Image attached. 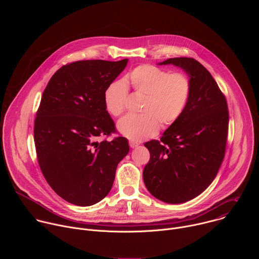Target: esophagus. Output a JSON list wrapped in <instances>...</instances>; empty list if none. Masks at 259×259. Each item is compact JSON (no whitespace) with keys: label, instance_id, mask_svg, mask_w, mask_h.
Here are the masks:
<instances>
[{"label":"esophagus","instance_id":"1","mask_svg":"<svg viewBox=\"0 0 259 259\" xmlns=\"http://www.w3.org/2000/svg\"><path fill=\"white\" fill-rule=\"evenodd\" d=\"M129 145H130V147H132V149H134V147H136V146H138V143L137 142H134V141H129Z\"/></svg>","mask_w":259,"mask_h":259}]
</instances>
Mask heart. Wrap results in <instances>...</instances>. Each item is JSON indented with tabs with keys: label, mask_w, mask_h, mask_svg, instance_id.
I'll list each match as a JSON object with an SVG mask.
<instances>
[{
	"label": "heart",
	"mask_w": 259,
	"mask_h": 259,
	"mask_svg": "<svg viewBox=\"0 0 259 259\" xmlns=\"http://www.w3.org/2000/svg\"><path fill=\"white\" fill-rule=\"evenodd\" d=\"M129 83L135 94L143 96L141 115H128L118 123L119 132L125 137L141 141L155 136L160 123L163 127L174 124L183 114L192 94V82L183 72L142 64L133 68L123 79L110 82L103 92L106 112L120 117L126 109Z\"/></svg>",
	"instance_id": "obj_1"
}]
</instances>
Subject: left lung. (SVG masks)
<instances>
[{"label":"left lung","instance_id":"8db88e82","mask_svg":"<svg viewBox=\"0 0 259 259\" xmlns=\"http://www.w3.org/2000/svg\"><path fill=\"white\" fill-rule=\"evenodd\" d=\"M170 63L189 73L192 94L181 117L161 139L144 143L151 158L143 180L157 199L180 204L199 196L215 178L226 155L229 109L225 94L199 61L174 57L161 62Z\"/></svg>","mask_w":259,"mask_h":259}]
</instances>
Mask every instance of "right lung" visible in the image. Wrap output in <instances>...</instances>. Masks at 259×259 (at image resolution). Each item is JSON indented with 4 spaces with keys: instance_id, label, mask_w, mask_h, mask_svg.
<instances>
[{
    "instance_id": "1",
    "label": "right lung",
    "mask_w": 259,
    "mask_h": 259,
    "mask_svg": "<svg viewBox=\"0 0 259 259\" xmlns=\"http://www.w3.org/2000/svg\"><path fill=\"white\" fill-rule=\"evenodd\" d=\"M128 59L79 60L62 65L45 88L33 138L41 171L51 189L77 206H91L110 191L119 162L128 154L106 112L103 92ZM98 137H105L100 143Z\"/></svg>"
}]
</instances>
